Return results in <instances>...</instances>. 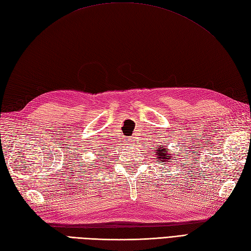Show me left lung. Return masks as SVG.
Returning <instances> with one entry per match:
<instances>
[{
  "mask_svg": "<svg viewBox=\"0 0 251 251\" xmlns=\"http://www.w3.org/2000/svg\"><path fill=\"white\" fill-rule=\"evenodd\" d=\"M158 150V152H157V154H158V157H157V159H162V160H160V162H167L169 161V159L170 158H167V155H168V151L169 150H166V148H164V149H157ZM165 151V153H164L163 152ZM171 155V154H170ZM169 157H171V156H169Z\"/></svg>",
  "mask_w": 251,
  "mask_h": 251,
  "instance_id": "8db88e82",
  "label": "left lung"
}]
</instances>
